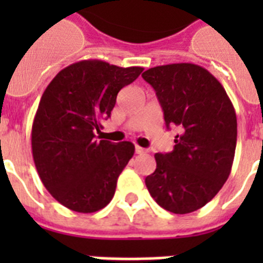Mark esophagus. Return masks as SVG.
Returning a JSON list of instances; mask_svg holds the SVG:
<instances>
[{"label": "esophagus", "instance_id": "obj_1", "mask_svg": "<svg viewBox=\"0 0 263 263\" xmlns=\"http://www.w3.org/2000/svg\"><path fill=\"white\" fill-rule=\"evenodd\" d=\"M135 153H136V154H144V153H146V148L140 147V146H136Z\"/></svg>", "mask_w": 263, "mask_h": 263}]
</instances>
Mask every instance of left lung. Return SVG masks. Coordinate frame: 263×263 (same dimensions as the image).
I'll return each instance as SVG.
<instances>
[{
	"instance_id": "8db88e82",
	"label": "left lung",
	"mask_w": 263,
	"mask_h": 263,
	"mask_svg": "<svg viewBox=\"0 0 263 263\" xmlns=\"http://www.w3.org/2000/svg\"><path fill=\"white\" fill-rule=\"evenodd\" d=\"M156 90L166 128L179 125L173 152L157 153L146 187L161 208L187 214L203 208L228 179L237 138L236 113L222 84L204 68L169 64L143 72Z\"/></svg>"
}]
</instances>
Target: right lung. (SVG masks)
Masks as SVG:
<instances>
[{"instance_id":"add662e5","label":"right lung","mask_w":263,"mask_h":263,"mask_svg":"<svg viewBox=\"0 0 263 263\" xmlns=\"http://www.w3.org/2000/svg\"><path fill=\"white\" fill-rule=\"evenodd\" d=\"M142 71L84 60L60 71L43 92L32 123V157L43 185L65 208L98 212L115 195L135 146L97 140L95 131L110 117L119 91Z\"/></svg>"}]
</instances>
